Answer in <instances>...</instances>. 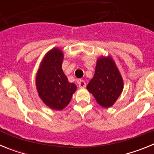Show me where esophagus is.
Listing matches in <instances>:
<instances>
[{
    "instance_id": "obj_1",
    "label": "esophagus",
    "mask_w": 154,
    "mask_h": 154,
    "mask_svg": "<svg viewBox=\"0 0 154 154\" xmlns=\"http://www.w3.org/2000/svg\"><path fill=\"white\" fill-rule=\"evenodd\" d=\"M85 85H86V84H85V81H83V80H80V81H79V87L80 89L85 88Z\"/></svg>"
}]
</instances>
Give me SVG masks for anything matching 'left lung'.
Returning <instances> with one entry per match:
<instances>
[{
    "instance_id": "1",
    "label": "left lung",
    "mask_w": 154,
    "mask_h": 154,
    "mask_svg": "<svg viewBox=\"0 0 154 154\" xmlns=\"http://www.w3.org/2000/svg\"><path fill=\"white\" fill-rule=\"evenodd\" d=\"M87 89L104 108L112 106L117 100L123 92V80L110 55L98 58L95 75L87 85Z\"/></svg>"
}]
</instances>
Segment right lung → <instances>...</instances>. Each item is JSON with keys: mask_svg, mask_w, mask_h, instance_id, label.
Segmentation results:
<instances>
[{"mask_svg": "<svg viewBox=\"0 0 154 154\" xmlns=\"http://www.w3.org/2000/svg\"><path fill=\"white\" fill-rule=\"evenodd\" d=\"M64 54L58 48L48 51L41 62L35 85L42 102L55 110L67 106L76 91L75 84L69 82L62 69Z\"/></svg>", "mask_w": 154, "mask_h": 154, "instance_id": "obj_1", "label": "right lung"}]
</instances>
